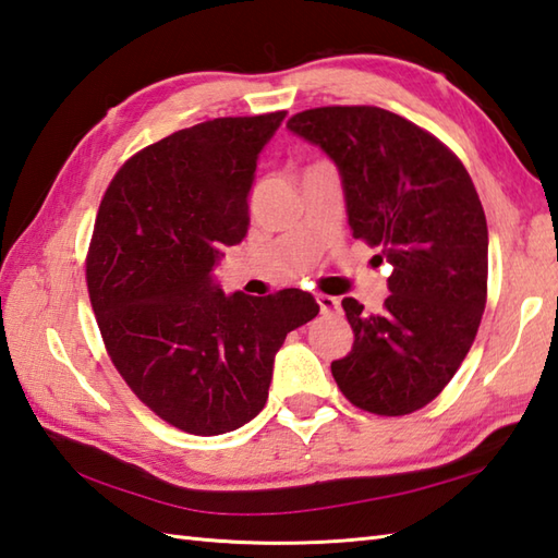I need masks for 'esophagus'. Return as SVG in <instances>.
Here are the masks:
<instances>
[{
	"label": "esophagus",
	"mask_w": 558,
	"mask_h": 558,
	"mask_svg": "<svg viewBox=\"0 0 558 558\" xmlns=\"http://www.w3.org/2000/svg\"><path fill=\"white\" fill-rule=\"evenodd\" d=\"M316 302H319V310H322L324 314L341 310V300L333 298V294H316Z\"/></svg>",
	"instance_id": "esophagus-1"
}]
</instances>
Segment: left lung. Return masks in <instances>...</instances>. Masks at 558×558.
Returning <instances> with one entry per match:
<instances>
[{"mask_svg":"<svg viewBox=\"0 0 558 558\" xmlns=\"http://www.w3.org/2000/svg\"><path fill=\"white\" fill-rule=\"evenodd\" d=\"M288 128L336 163L353 236L391 266L381 312L341 302L355 341L331 363L336 385L377 416L418 411L460 369L486 307L488 229L474 183L440 140L385 108H312Z\"/></svg>","mask_w":558,"mask_h":558,"instance_id":"left-lung-1","label":"left lung"}]
</instances>
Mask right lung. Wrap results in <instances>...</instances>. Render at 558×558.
<instances>
[{
	"label": "right lung",
	"mask_w": 558,
	"mask_h": 558,
	"mask_svg": "<svg viewBox=\"0 0 558 558\" xmlns=\"http://www.w3.org/2000/svg\"><path fill=\"white\" fill-rule=\"evenodd\" d=\"M286 116L179 130L125 161L98 207L86 286L108 355L185 433L256 418L286 336L319 314L310 292L225 294L213 276L220 248L246 236L256 161Z\"/></svg>",
	"instance_id": "add662e5"
}]
</instances>
